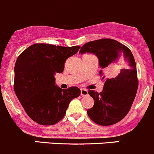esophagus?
<instances>
[{"label":"esophagus","instance_id":"obj_1","mask_svg":"<svg viewBox=\"0 0 154 154\" xmlns=\"http://www.w3.org/2000/svg\"><path fill=\"white\" fill-rule=\"evenodd\" d=\"M81 96L82 97H86L88 96V91L86 89H81Z\"/></svg>","mask_w":154,"mask_h":154}]
</instances>
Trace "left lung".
I'll list each match as a JSON object with an SVG mask.
<instances>
[{"label":"left lung","instance_id":"left-lung-1","mask_svg":"<svg viewBox=\"0 0 154 154\" xmlns=\"http://www.w3.org/2000/svg\"><path fill=\"white\" fill-rule=\"evenodd\" d=\"M93 53L99 59L100 67L116 69L119 73L109 77L100 72L104 88L100 94L88 91L94 105L88 110L89 118L96 124L110 126L119 122L128 114L135 100L138 86L136 65L130 50L126 45L112 39H100L85 43L79 53Z\"/></svg>","mask_w":154,"mask_h":154}]
</instances>
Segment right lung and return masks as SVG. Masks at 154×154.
<instances>
[{"label":"right lung","mask_w":154,"mask_h":154,"mask_svg":"<svg viewBox=\"0 0 154 154\" xmlns=\"http://www.w3.org/2000/svg\"><path fill=\"white\" fill-rule=\"evenodd\" d=\"M79 45L59 46L36 43L21 53L15 65L14 91L27 115L41 125L63 119L71 100L79 97L77 87L61 89L54 75L61 73L66 59L76 54Z\"/></svg>","instance_id":"right-lung-1"}]
</instances>
